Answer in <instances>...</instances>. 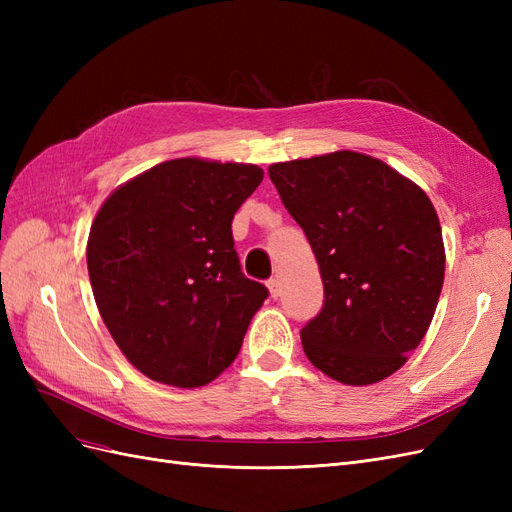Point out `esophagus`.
<instances>
[{"label": "esophagus", "instance_id": "1", "mask_svg": "<svg viewBox=\"0 0 512 512\" xmlns=\"http://www.w3.org/2000/svg\"><path fill=\"white\" fill-rule=\"evenodd\" d=\"M267 286H269V292H271V299L280 297V294H282V290H280V280H275V277H273V280L267 282Z\"/></svg>", "mask_w": 512, "mask_h": 512}]
</instances>
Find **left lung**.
Instances as JSON below:
<instances>
[{"mask_svg":"<svg viewBox=\"0 0 512 512\" xmlns=\"http://www.w3.org/2000/svg\"><path fill=\"white\" fill-rule=\"evenodd\" d=\"M269 177L316 254L320 314L301 329L314 367L350 386L374 384L425 337L444 282V243L429 196L356 151L277 162Z\"/></svg>","mask_w":512,"mask_h":512,"instance_id":"1","label":"left lung"}]
</instances>
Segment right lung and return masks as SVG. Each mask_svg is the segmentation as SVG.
Instances as JSON below:
<instances>
[{
	"mask_svg": "<svg viewBox=\"0 0 512 512\" xmlns=\"http://www.w3.org/2000/svg\"><path fill=\"white\" fill-rule=\"evenodd\" d=\"M256 164L168 160L104 200L87 241L96 305L119 350L156 382L194 389L235 361L269 290L247 280L232 218Z\"/></svg>",
	"mask_w": 512,
	"mask_h": 512,
	"instance_id": "1",
	"label": "right lung"
}]
</instances>
